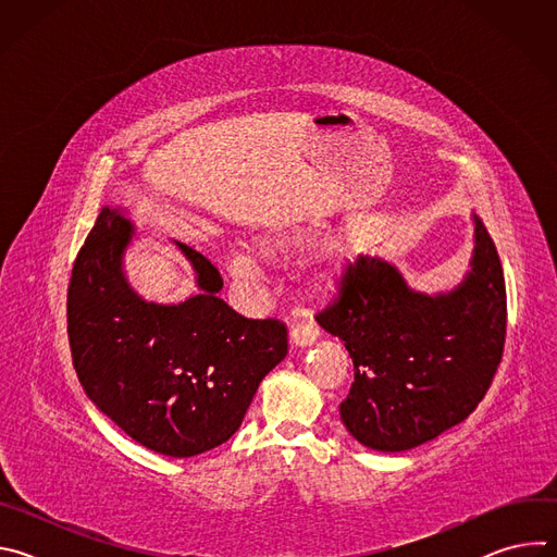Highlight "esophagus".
<instances>
[{"label": "esophagus", "mask_w": 557, "mask_h": 557, "mask_svg": "<svg viewBox=\"0 0 557 557\" xmlns=\"http://www.w3.org/2000/svg\"><path fill=\"white\" fill-rule=\"evenodd\" d=\"M317 337H320V331H317V326L312 322H301V324H293L290 329V342L295 346H310L317 342Z\"/></svg>", "instance_id": "1"}]
</instances>
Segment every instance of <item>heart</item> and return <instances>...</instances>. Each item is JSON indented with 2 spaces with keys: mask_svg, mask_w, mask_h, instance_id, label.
Here are the masks:
<instances>
[{
  "mask_svg": "<svg viewBox=\"0 0 557 557\" xmlns=\"http://www.w3.org/2000/svg\"><path fill=\"white\" fill-rule=\"evenodd\" d=\"M290 245H295V240H290V237H284V240H267V243L258 245V251L264 258H277V256H284L290 249ZM228 271L233 275H251L256 271V260L247 253L233 256L228 260Z\"/></svg>",
  "mask_w": 557,
  "mask_h": 557,
  "instance_id": "heart-1",
  "label": "heart"
}]
</instances>
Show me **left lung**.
<instances>
[{"label": "left lung", "instance_id": "1", "mask_svg": "<svg viewBox=\"0 0 557 557\" xmlns=\"http://www.w3.org/2000/svg\"><path fill=\"white\" fill-rule=\"evenodd\" d=\"M471 271L445 295L412 290L381 258L348 262L317 324L339 337L355 381L339 412L366 447L406 451L465 421L503 361L507 290L481 218Z\"/></svg>", "mask_w": 557, "mask_h": 557}]
</instances>
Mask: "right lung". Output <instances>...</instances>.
I'll use <instances>...</instances> for the list:
<instances>
[{
    "label": "right lung",
    "instance_id": "add662e5",
    "mask_svg": "<svg viewBox=\"0 0 557 557\" xmlns=\"http://www.w3.org/2000/svg\"><path fill=\"white\" fill-rule=\"evenodd\" d=\"M132 224L103 207L67 286V339L78 381L127 436L189 458L240 428L260 381L286 357L280 320H249L218 297L222 277L181 245L200 293L172 306L140 299L121 260Z\"/></svg>",
    "mask_w": 557,
    "mask_h": 557
}]
</instances>
